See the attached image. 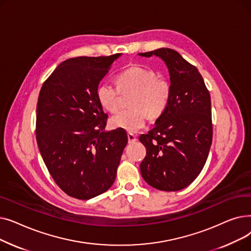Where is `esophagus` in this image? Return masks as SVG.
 Segmentation results:
<instances>
[{
    "mask_svg": "<svg viewBox=\"0 0 251 251\" xmlns=\"http://www.w3.org/2000/svg\"><path fill=\"white\" fill-rule=\"evenodd\" d=\"M128 141L130 142V143H133V142H135L136 140H137V137H136V135H134V134H132V133H128Z\"/></svg>",
    "mask_w": 251,
    "mask_h": 251,
    "instance_id": "34e87169",
    "label": "esophagus"
}]
</instances>
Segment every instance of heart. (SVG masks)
<instances>
[{"instance_id":"b5f03b06","label":"heart","mask_w":251,"mask_h":251,"mask_svg":"<svg viewBox=\"0 0 251 251\" xmlns=\"http://www.w3.org/2000/svg\"><path fill=\"white\" fill-rule=\"evenodd\" d=\"M117 84L122 94L134 92L131 100L132 110L120 111L111 118V125L117 129H123L130 133L137 132L148 121V113L151 117H159L167 108L171 87L163 77L151 69L132 66L117 76ZM117 87L109 82H102L97 90L99 102L105 111L114 113L119 108V92Z\"/></svg>"}]
</instances>
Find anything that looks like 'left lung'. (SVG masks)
Returning a JSON list of instances; mask_svg holds the SVG:
<instances>
[{
  "label": "left lung",
  "mask_w": 251,
  "mask_h": 251,
  "mask_svg": "<svg viewBox=\"0 0 251 251\" xmlns=\"http://www.w3.org/2000/svg\"><path fill=\"white\" fill-rule=\"evenodd\" d=\"M138 55L161 58L171 81L167 108L148 134L139 136L147 149L141 176L155 189L178 191L200 175L212 146L209 92L197 68L178 51L162 48Z\"/></svg>",
  "instance_id": "1"
}]
</instances>
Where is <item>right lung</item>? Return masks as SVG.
Instances as JSON below:
<instances>
[{
    "instance_id": "right-lung-1",
    "label": "right lung",
    "mask_w": 251,
    "mask_h": 251,
    "mask_svg": "<svg viewBox=\"0 0 251 251\" xmlns=\"http://www.w3.org/2000/svg\"><path fill=\"white\" fill-rule=\"evenodd\" d=\"M120 56L66 60L39 91V152L57 185L78 200H90L113 185L128 142L125 130L105 131L108 115L97 97L100 81Z\"/></svg>"
}]
</instances>
